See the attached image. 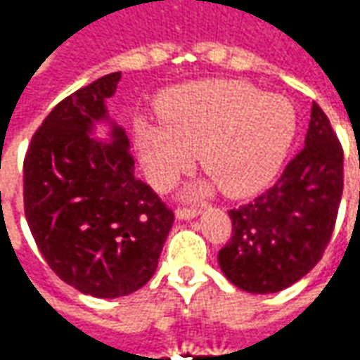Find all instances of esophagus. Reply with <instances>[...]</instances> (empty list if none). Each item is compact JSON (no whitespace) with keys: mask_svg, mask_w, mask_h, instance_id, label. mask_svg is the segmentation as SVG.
<instances>
[{"mask_svg":"<svg viewBox=\"0 0 360 360\" xmlns=\"http://www.w3.org/2000/svg\"><path fill=\"white\" fill-rule=\"evenodd\" d=\"M200 212L196 210V208H177L175 210V216H177V219H193L196 218Z\"/></svg>","mask_w":360,"mask_h":360,"instance_id":"esophagus-1","label":"esophagus"}]
</instances>
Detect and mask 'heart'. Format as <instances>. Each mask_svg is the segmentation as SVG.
<instances>
[{"label": "heart", "mask_w": 360, "mask_h": 360, "mask_svg": "<svg viewBox=\"0 0 360 360\" xmlns=\"http://www.w3.org/2000/svg\"><path fill=\"white\" fill-rule=\"evenodd\" d=\"M164 123L139 119L134 139L142 164L160 188L195 162L229 196L266 187L297 133L293 102L243 81H202L172 90L160 102ZM198 185L196 191H208Z\"/></svg>", "instance_id": "b5f03b06"}]
</instances>
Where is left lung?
<instances>
[{
	"instance_id": "left-lung-1",
	"label": "left lung",
	"mask_w": 360,
	"mask_h": 360,
	"mask_svg": "<svg viewBox=\"0 0 360 360\" xmlns=\"http://www.w3.org/2000/svg\"><path fill=\"white\" fill-rule=\"evenodd\" d=\"M343 193V150L316 102L304 148L278 183L252 202L229 210L231 239L219 268L247 293H278L307 276L324 255Z\"/></svg>"
}]
</instances>
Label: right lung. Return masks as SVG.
I'll return each instance as SVG.
<instances>
[{
	"label": "right lung",
	"mask_w": 360,
	"mask_h": 360,
	"mask_svg": "<svg viewBox=\"0 0 360 360\" xmlns=\"http://www.w3.org/2000/svg\"><path fill=\"white\" fill-rule=\"evenodd\" d=\"M121 73L90 82L59 102L28 146L25 214L46 262L96 299L134 293L154 276L173 212L134 177L125 129L105 100ZM108 129L106 141L95 129Z\"/></svg>",
	"instance_id": "right-lung-1"
}]
</instances>
